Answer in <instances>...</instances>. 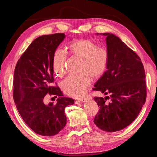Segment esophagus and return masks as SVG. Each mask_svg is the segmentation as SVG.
<instances>
[{"instance_id":"34e87169","label":"esophagus","mask_w":157,"mask_h":157,"mask_svg":"<svg viewBox=\"0 0 157 157\" xmlns=\"http://www.w3.org/2000/svg\"><path fill=\"white\" fill-rule=\"evenodd\" d=\"M90 98H90V96H87L86 98H84V99H81V100H77V101H75V103H80V102H84L85 101H86V99H90Z\"/></svg>"}]
</instances>
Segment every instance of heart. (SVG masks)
<instances>
[{
	"label": "heart",
	"mask_w": 157,
	"mask_h": 157,
	"mask_svg": "<svg viewBox=\"0 0 157 157\" xmlns=\"http://www.w3.org/2000/svg\"><path fill=\"white\" fill-rule=\"evenodd\" d=\"M68 52L74 57L82 59L78 75L69 77L63 83V89L68 96L80 98L86 93L91 82V77L97 78L103 75L107 68L109 54L103 46L88 39H80L71 42L67 46ZM67 56L59 49L54 54L53 67L57 75L61 76L66 72Z\"/></svg>",
	"instance_id": "heart-1"
}]
</instances>
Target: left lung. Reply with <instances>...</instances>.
<instances>
[{"instance_id": "left-lung-1", "label": "left lung", "mask_w": 157, "mask_h": 157, "mask_svg": "<svg viewBox=\"0 0 157 157\" xmlns=\"http://www.w3.org/2000/svg\"><path fill=\"white\" fill-rule=\"evenodd\" d=\"M100 35L106 36L109 60L93 90L109 96L94 98L99 108L94 122L113 132L130 125L140 114L147 96L145 73L140 57L119 38L108 33ZM107 99L110 101L107 103Z\"/></svg>"}]
</instances>
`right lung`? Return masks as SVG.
<instances>
[{
	"label": "right lung",
	"mask_w": 157,
	"mask_h": 157,
	"mask_svg": "<svg viewBox=\"0 0 157 157\" xmlns=\"http://www.w3.org/2000/svg\"><path fill=\"white\" fill-rule=\"evenodd\" d=\"M64 33L42 35L32 42L16 65L13 75V100L25 124L36 134L53 136L67 123L65 108L73 105L72 98L63 97L54 82V52L65 39ZM59 96L56 104H45L46 94Z\"/></svg>",
	"instance_id": "right-lung-1"
}]
</instances>
